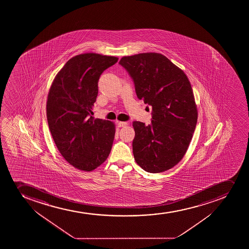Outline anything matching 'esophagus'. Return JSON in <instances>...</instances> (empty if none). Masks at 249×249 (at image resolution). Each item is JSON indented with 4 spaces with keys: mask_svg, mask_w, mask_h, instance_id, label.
<instances>
[{
    "mask_svg": "<svg viewBox=\"0 0 249 249\" xmlns=\"http://www.w3.org/2000/svg\"><path fill=\"white\" fill-rule=\"evenodd\" d=\"M126 125H127V122H118V126H119V127L126 126Z\"/></svg>",
    "mask_w": 249,
    "mask_h": 249,
    "instance_id": "esophagus-1",
    "label": "esophagus"
}]
</instances>
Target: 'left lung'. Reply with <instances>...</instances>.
Instances as JSON below:
<instances>
[{
    "instance_id": "1",
    "label": "left lung",
    "mask_w": 249,
    "mask_h": 249,
    "mask_svg": "<svg viewBox=\"0 0 249 249\" xmlns=\"http://www.w3.org/2000/svg\"><path fill=\"white\" fill-rule=\"evenodd\" d=\"M140 100L152 107L151 123L134 121L136 163L149 173L170 170L187 152L197 123L196 106L187 75L167 57L145 53L122 57Z\"/></svg>"
}]
</instances>
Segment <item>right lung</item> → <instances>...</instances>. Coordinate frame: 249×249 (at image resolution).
Wrapping results in <instances>:
<instances>
[{
	"instance_id": "obj_1",
	"label": "right lung",
	"mask_w": 249,
	"mask_h": 249,
	"mask_svg": "<svg viewBox=\"0 0 249 249\" xmlns=\"http://www.w3.org/2000/svg\"><path fill=\"white\" fill-rule=\"evenodd\" d=\"M118 60L96 53L77 55L57 73L50 88L46 106L50 132L62 157L79 170H95L110 153L114 124L91 114L100 76Z\"/></svg>"
}]
</instances>
